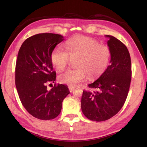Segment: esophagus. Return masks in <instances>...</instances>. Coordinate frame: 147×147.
I'll return each instance as SVG.
<instances>
[{
	"label": "esophagus",
	"instance_id": "esophagus-1",
	"mask_svg": "<svg viewBox=\"0 0 147 147\" xmlns=\"http://www.w3.org/2000/svg\"><path fill=\"white\" fill-rule=\"evenodd\" d=\"M68 88H69V90L70 92H72L73 91V90H74V88L73 86H68Z\"/></svg>",
	"mask_w": 147,
	"mask_h": 147
}]
</instances>
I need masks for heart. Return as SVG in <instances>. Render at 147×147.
Segmentation results:
<instances>
[{
  "label": "heart",
  "mask_w": 147,
  "mask_h": 147,
  "mask_svg": "<svg viewBox=\"0 0 147 147\" xmlns=\"http://www.w3.org/2000/svg\"><path fill=\"white\" fill-rule=\"evenodd\" d=\"M66 52L60 47L54 50L51 55L52 64L57 71L67 66L70 59L74 61L73 69L60 74L58 80L61 83L76 86L85 80H95L105 71L110 61L111 52L107 45L99 44L95 39L77 35L66 42Z\"/></svg>",
  "instance_id": "1"
}]
</instances>
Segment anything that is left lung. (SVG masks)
Listing matches in <instances>:
<instances>
[{
	"instance_id": "8db88e82",
	"label": "left lung",
	"mask_w": 147,
	"mask_h": 147,
	"mask_svg": "<svg viewBox=\"0 0 147 147\" xmlns=\"http://www.w3.org/2000/svg\"><path fill=\"white\" fill-rule=\"evenodd\" d=\"M109 38L111 52L110 65L103 74L83 90L82 109L90 120L104 121L113 117L123 107L128 95L131 80L129 52L126 46L114 36Z\"/></svg>"
}]
</instances>
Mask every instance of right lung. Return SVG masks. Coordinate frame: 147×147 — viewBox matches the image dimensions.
Instances as JSON below:
<instances>
[{
    "instance_id": "add662e5",
    "label": "right lung",
    "mask_w": 147,
    "mask_h": 147,
    "mask_svg": "<svg viewBox=\"0 0 147 147\" xmlns=\"http://www.w3.org/2000/svg\"><path fill=\"white\" fill-rule=\"evenodd\" d=\"M64 40L59 34L39 33L28 38L18 52L15 69V83L22 104L29 113L41 120H50L60 114L63 100L69 93L67 86L54 84L52 52ZM51 85V84H50Z\"/></svg>"
}]
</instances>
